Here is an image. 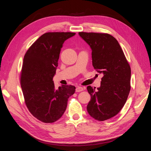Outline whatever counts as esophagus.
Wrapping results in <instances>:
<instances>
[{"mask_svg": "<svg viewBox=\"0 0 151 151\" xmlns=\"http://www.w3.org/2000/svg\"><path fill=\"white\" fill-rule=\"evenodd\" d=\"M83 90H84V88L83 87H81V86H77L76 89V92H81V91H83Z\"/></svg>", "mask_w": 151, "mask_h": 151, "instance_id": "34e87169", "label": "esophagus"}]
</instances>
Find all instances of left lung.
I'll list each match as a JSON object with an SVG mask.
<instances>
[{
    "label": "left lung",
    "instance_id": "obj_1",
    "mask_svg": "<svg viewBox=\"0 0 151 151\" xmlns=\"http://www.w3.org/2000/svg\"><path fill=\"white\" fill-rule=\"evenodd\" d=\"M92 50L93 66L103 74L101 86L87 87L91 98L87 106L91 116L104 121L115 116L130 91L131 69L118 41L106 33H79Z\"/></svg>",
    "mask_w": 151,
    "mask_h": 151
}]
</instances>
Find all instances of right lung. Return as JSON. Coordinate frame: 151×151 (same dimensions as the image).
<instances>
[{"instance_id":"obj_1","label":"right lung","mask_w":151,"mask_h":151,"mask_svg":"<svg viewBox=\"0 0 151 151\" xmlns=\"http://www.w3.org/2000/svg\"><path fill=\"white\" fill-rule=\"evenodd\" d=\"M74 33L54 32L42 35L26 52L23 59L21 85L29 112L44 123H53L64 113L68 99L76 87L62 86L55 88V74L63 43Z\"/></svg>"}]
</instances>
